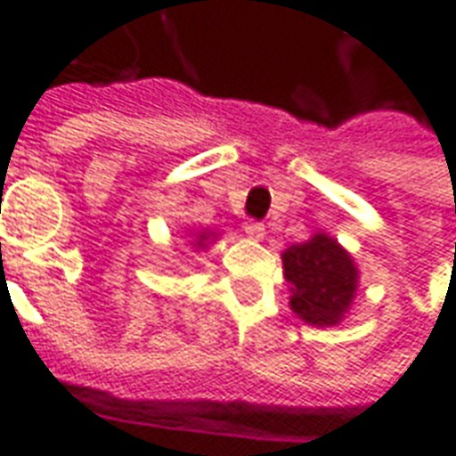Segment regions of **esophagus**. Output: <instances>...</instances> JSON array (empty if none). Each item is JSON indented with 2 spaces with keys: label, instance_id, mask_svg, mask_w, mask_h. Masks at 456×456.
<instances>
[{
  "label": "esophagus",
  "instance_id": "1",
  "mask_svg": "<svg viewBox=\"0 0 456 456\" xmlns=\"http://www.w3.org/2000/svg\"><path fill=\"white\" fill-rule=\"evenodd\" d=\"M244 232H247V237L254 239V241H261V239L266 237V227H264L261 222H254V219L244 224Z\"/></svg>",
  "mask_w": 456,
  "mask_h": 456
}]
</instances>
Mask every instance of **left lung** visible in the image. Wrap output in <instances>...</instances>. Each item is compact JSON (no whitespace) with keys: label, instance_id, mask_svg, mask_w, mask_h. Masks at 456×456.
Listing matches in <instances>:
<instances>
[{"label":"left lung","instance_id":"8db88e82","mask_svg":"<svg viewBox=\"0 0 456 456\" xmlns=\"http://www.w3.org/2000/svg\"><path fill=\"white\" fill-rule=\"evenodd\" d=\"M283 276L290 286V310L305 325L335 327L349 315L359 293V266L346 248L317 232L283 254Z\"/></svg>","mask_w":456,"mask_h":456}]
</instances>
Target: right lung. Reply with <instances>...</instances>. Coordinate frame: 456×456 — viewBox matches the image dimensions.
Segmentation results:
<instances>
[{
    "mask_svg": "<svg viewBox=\"0 0 456 456\" xmlns=\"http://www.w3.org/2000/svg\"><path fill=\"white\" fill-rule=\"evenodd\" d=\"M185 239H188L190 248L195 251H205L219 239V232H212V229H188L185 232Z\"/></svg>",
    "mask_w": 456,
    "mask_h": 456,
    "instance_id": "1",
    "label": "right lung"
}]
</instances>
